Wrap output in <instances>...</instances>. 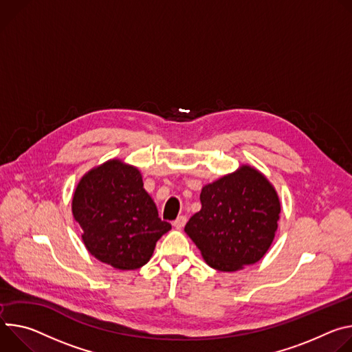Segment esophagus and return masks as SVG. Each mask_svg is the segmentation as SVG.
Segmentation results:
<instances>
[{"instance_id": "obj_1", "label": "esophagus", "mask_w": 352, "mask_h": 352, "mask_svg": "<svg viewBox=\"0 0 352 352\" xmlns=\"http://www.w3.org/2000/svg\"><path fill=\"white\" fill-rule=\"evenodd\" d=\"M186 222H187V218L184 215H180V217H177V219L173 221V226L176 229H182L186 225Z\"/></svg>"}]
</instances>
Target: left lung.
<instances>
[{"label": "left lung", "mask_w": 352, "mask_h": 352, "mask_svg": "<svg viewBox=\"0 0 352 352\" xmlns=\"http://www.w3.org/2000/svg\"><path fill=\"white\" fill-rule=\"evenodd\" d=\"M201 210L184 232L206 263L218 271H238L270 249L281 212L276 188L257 169L243 165L203 187Z\"/></svg>", "instance_id": "1"}]
</instances>
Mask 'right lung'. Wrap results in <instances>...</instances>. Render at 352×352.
Returning a JSON list of instances; mask_svg holds the SVG:
<instances>
[{"label": "right lung", "instance_id": "add662e5", "mask_svg": "<svg viewBox=\"0 0 352 352\" xmlns=\"http://www.w3.org/2000/svg\"><path fill=\"white\" fill-rule=\"evenodd\" d=\"M72 215L84 230L88 252L119 270L146 264L156 242L172 228L158 217L140 170L119 160L94 168L80 180Z\"/></svg>", "mask_w": 352, "mask_h": 352}]
</instances>
